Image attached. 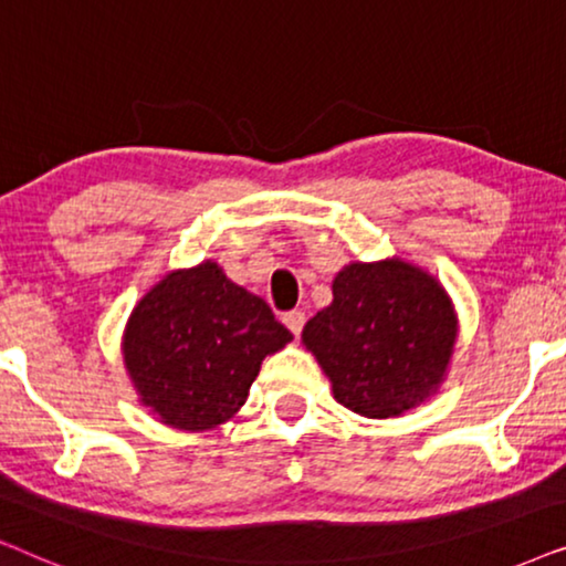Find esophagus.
Masks as SVG:
<instances>
[{
  "label": "esophagus",
  "mask_w": 566,
  "mask_h": 566,
  "mask_svg": "<svg viewBox=\"0 0 566 566\" xmlns=\"http://www.w3.org/2000/svg\"><path fill=\"white\" fill-rule=\"evenodd\" d=\"M304 322H306V314H304V312H289V314H283V324L293 332V335H298V332L304 329Z\"/></svg>",
  "instance_id": "esophagus-1"
}]
</instances>
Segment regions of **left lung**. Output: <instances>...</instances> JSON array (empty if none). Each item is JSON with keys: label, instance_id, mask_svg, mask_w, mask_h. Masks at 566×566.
<instances>
[{"label": "left lung", "instance_id": "1", "mask_svg": "<svg viewBox=\"0 0 566 566\" xmlns=\"http://www.w3.org/2000/svg\"><path fill=\"white\" fill-rule=\"evenodd\" d=\"M459 314L436 275L401 258L350 262L332 281L301 343L355 415L399 417L438 394L451 366Z\"/></svg>", "mask_w": 566, "mask_h": 566}]
</instances>
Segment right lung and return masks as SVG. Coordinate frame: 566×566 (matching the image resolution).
I'll use <instances>...</instances> for the list:
<instances>
[{
  "instance_id": "right-lung-1",
  "label": "right lung",
  "mask_w": 566,
  "mask_h": 566,
  "mask_svg": "<svg viewBox=\"0 0 566 566\" xmlns=\"http://www.w3.org/2000/svg\"><path fill=\"white\" fill-rule=\"evenodd\" d=\"M291 339L265 301L203 260L146 291L120 353L138 401L161 424L200 432L242 409L262 360Z\"/></svg>"
}]
</instances>
